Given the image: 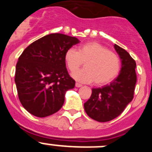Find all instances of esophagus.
Masks as SVG:
<instances>
[{
	"label": "esophagus",
	"mask_w": 152,
	"mask_h": 152,
	"mask_svg": "<svg viewBox=\"0 0 152 152\" xmlns=\"http://www.w3.org/2000/svg\"><path fill=\"white\" fill-rule=\"evenodd\" d=\"M75 87H76V88H80V87H82V84H79V83L77 82L75 84Z\"/></svg>",
	"instance_id": "34e87169"
}]
</instances>
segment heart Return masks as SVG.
<instances>
[{"mask_svg": "<svg viewBox=\"0 0 152 152\" xmlns=\"http://www.w3.org/2000/svg\"><path fill=\"white\" fill-rule=\"evenodd\" d=\"M64 62L70 72H73L86 62V68L72 73L75 80L102 86L111 82L117 77L121 68L119 56L96 42L80 45L78 51L69 49L64 54Z\"/></svg>", "mask_w": 152, "mask_h": 152, "instance_id": "1", "label": "heart"}]
</instances>
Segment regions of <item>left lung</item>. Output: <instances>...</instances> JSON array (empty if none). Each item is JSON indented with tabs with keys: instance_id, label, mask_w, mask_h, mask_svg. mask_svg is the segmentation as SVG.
Returning <instances> with one entry per match:
<instances>
[{
	"instance_id": "left-lung-1",
	"label": "left lung",
	"mask_w": 152,
	"mask_h": 152,
	"mask_svg": "<svg viewBox=\"0 0 152 152\" xmlns=\"http://www.w3.org/2000/svg\"><path fill=\"white\" fill-rule=\"evenodd\" d=\"M114 48L121 58L119 75L110 84L93 88L89 100L84 103V110L96 121H110L119 116L134 96L137 77L136 63L124 49L117 45Z\"/></svg>"
}]
</instances>
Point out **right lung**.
I'll use <instances>...</instances> for the list:
<instances>
[{
    "label": "right lung",
    "instance_id": "1",
    "mask_svg": "<svg viewBox=\"0 0 152 152\" xmlns=\"http://www.w3.org/2000/svg\"><path fill=\"white\" fill-rule=\"evenodd\" d=\"M79 42L75 37L52 33L24 49L16 65L15 83L19 100L29 113L45 117L61 108L65 92L75 85L64 54Z\"/></svg>",
    "mask_w": 152,
    "mask_h": 152
}]
</instances>
